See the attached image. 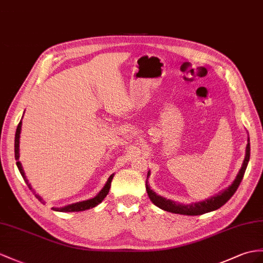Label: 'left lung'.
I'll return each instance as SVG.
<instances>
[{
  "instance_id": "8db88e82",
  "label": "left lung",
  "mask_w": 263,
  "mask_h": 263,
  "mask_svg": "<svg viewBox=\"0 0 263 263\" xmlns=\"http://www.w3.org/2000/svg\"><path fill=\"white\" fill-rule=\"evenodd\" d=\"M249 142L250 140L248 139L246 157H245V161H243L242 167L239 171V174L236 175V178L231 184V186H229L226 191L222 192V193L217 194L216 196L211 197L206 201L191 204V205H182V204H178V203L173 202L171 200H166V198H163L162 196L157 195L155 192H153L149 189V186L146 183V191H147V194H148V196L151 198V201L155 204L156 206H158L159 209H162L164 211H167V212L176 213V214H184V215H202L204 213L212 212V211L220 209L222 205H224V204H226L230 200V198L233 196L235 191L239 187L243 176H245V173H246L247 166H248L249 159H250V143ZM148 176H149V173L147 174V177Z\"/></svg>"
}]
</instances>
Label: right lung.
Masks as SVG:
<instances>
[{
    "mask_svg": "<svg viewBox=\"0 0 263 263\" xmlns=\"http://www.w3.org/2000/svg\"><path fill=\"white\" fill-rule=\"evenodd\" d=\"M21 124H22V123L20 121V123H18V125H17L16 133H15L14 155H15L16 165H17L18 171H20L21 175H22L23 178H24V181L27 182L29 189L32 190L31 185L29 184V182H28V180H27V177H25V175H24V171H23V168H22V165H21L20 162H18V157H20V156H18V142H20V140H18V138H20ZM112 177H114V174L110 175V177L108 178V181H107L106 185L104 186V189H102V190L99 192V194H98L97 196H95L93 198H90V200H87V201H83V202H79V203H74V204H71V205H67V206H65V208H61V209H54V208H53V210H54V211H60V212H79V211H85V210L92 209V208H95V206H97L99 203H101V201H104V198L107 196L108 192H109L110 185H111V181H112ZM35 197H36L37 200H39L42 204H46V203H44V201L42 200V198L40 197V195L35 194Z\"/></svg>",
    "mask_w": 263,
    "mask_h": 263,
    "instance_id": "add662e5",
    "label": "right lung"
}]
</instances>
